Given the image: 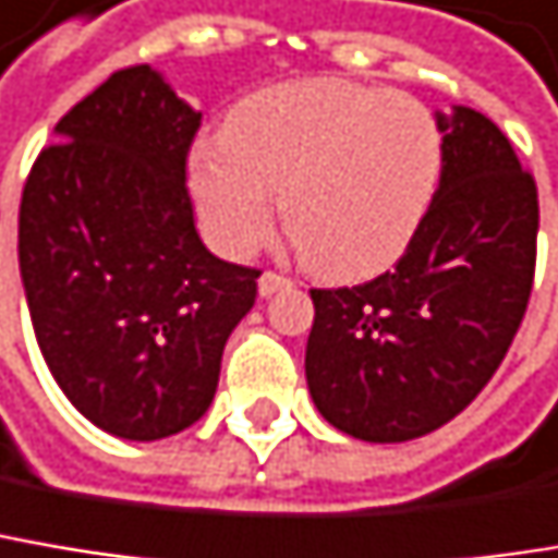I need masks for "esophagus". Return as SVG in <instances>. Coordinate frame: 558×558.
<instances>
[{"mask_svg":"<svg viewBox=\"0 0 558 558\" xmlns=\"http://www.w3.org/2000/svg\"><path fill=\"white\" fill-rule=\"evenodd\" d=\"M283 287H290V278H283L278 271H265V275L258 278V293H262V296H271V293H278Z\"/></svg>","mask_w":558,"mask_h":558,"instance_id":"obj_1","label":"esophagus"}]
</instances>
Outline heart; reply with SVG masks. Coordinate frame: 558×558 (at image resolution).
Segmentation results:
<instances>
[{
    "label": "heart",
    "mask_w": 558,
    "mask_h": 558,
    "mask_svg": "<svg viewBox=\"0 0 558 558\" xmlns=\"http://www.w3.org/2000/svg\"><path fill=\"white\" fill-rule=\"evenodd\" d=\"M440 175V130L409 95L344 78H300L239 101L227 133H204L187 187L207 235L248 252L275 191L303 265L329 280L389 268L415 239Z\"/></svg>",
    "instance_id": "1"
}]
</instances>
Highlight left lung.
<instances>
[{
	"label": "left lung",
	"instance_id": "1",
	"mask_svg": "<svg viewBox=\"0 0 558 558\" xmlns=\"http://www.w3.org/2000/svg\"><path fill=\"white\" fill-rule=\"evenodd\" d=\"M440 184L380 278L310 290L306 383L338 430L399 444L457 418L492 380L524 319L539 204L511 140L473 108L437 114Z\"/></svg>",
	"mask_w": 558,
	"mask_h": 558
}]
</instances>
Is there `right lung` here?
<instances>
[{
  "mask_svg": "<svg viewBox=\"0 0 558 558\" xmlns=\"http://www.w3.org/2000/svg\"><path fill=\"white\" fill-rule=\"evenodd\" d=\"M201 111L153 66L105 78L57 124L19 210L40 354L101 430L159 440L214 402L258 268L207 252L184 184Z\"/></svg>",
  "mask_w": 558,
  "mask_h": 558,
  "instance_id": "obj_1",
  "label": "right lung"
}]
</instances>
